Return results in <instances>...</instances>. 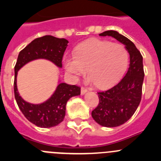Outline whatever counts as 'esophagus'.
I'll list each match as a JSON object with an SVG mask.
<instances>
[{
    "label": "esophagus",
    "mask_w": 161,
    "mask_h": 161,
    "mask_svg": "<svg viewBox=\"0 0 161 161\" xmlns=\"http://www.w3.org/2000/svg\"><path fill=\"white\" fill-rule=\"evenodd\" d=\"M87 92L88 89H85V88H81V89H80V93H81V95H85Z\"/></svg>",
    "instance_id": "34e87169"
}]
</instances>
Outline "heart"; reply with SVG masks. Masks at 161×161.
Returning a JSON list of instances; mask_svg holds the SVG:
<instances>
[{"mask_svg":"<svg viewBox=\"0 0 161 161\" xmlns=\"http://www.w3.org/2000/svg\"><path fill=\"white\" fill-rule=\"evenodd\" d=\"M128 62V52L123 44L92 38L79 44L75 55L65 58L64 67L76 80L88 69L89 84L108 89L123 77Z\"/></svg>","mask_w":161,"mask_h":161,"instance_id":"b5f03b06","label":"heart"}]
</instances>
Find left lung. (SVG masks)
Returning a JSON list of instances; mask_svg holds the SVG:
<instances>
[{
	"instance_id": "8db88e82",
	"label": "left lung",
	"mask_w": 161,
	"mask_h": 161,
	"mask_svg": "<svg viewBox=\"0 0 161 161\" xmlns=\"http://www.w3.org/2000/svg\"><path fill=\"white\" fill-rule=\"evenodd\" d=\"M99 35L117 39L124 45L130 55L128 71L124 77L111 89L97 93L99 104L92 111V117L98 124L115 127L127 122L140 103L144 77L143 57L136 45L118 31H107Z\"/></svg>"
}]
</instances>
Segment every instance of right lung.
Instances as JSON below:
<instances>
[{
  "instance_id": "right-lung-1",
  "label": "right lung",
  "mask_w": 161,
  "mask_h": 161,
  "mask_svg": "<svg viewBox=\"0 0 161 161\" xmlns=\"http://www.w3.org/2000/svg\"><path fill=\"white\" fill-rule=\"evenodd\" d=\"M68 41L52 35L35 38L19 52L14 67V96L20 110L26 119L42 128L57 126L65 117L66 104L72 97L79 96L80 89L76 85L62 83L59 80L57 87L47 100L39 104L25 102L20 96L17 86L18 72L26 64L35 59H47L58 68H62V58Z\"/></svg>"
}]
</instances>
